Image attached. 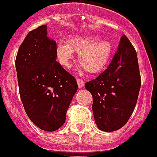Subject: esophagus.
Returning a JSON list of instances; mask_svg holds the SVG:
<instances>
[{
  "label": "esophagus",
  "mask_w": 157,
  "mask_h": 157,
  "mask_svg": "<svg viewBox=\"0 0 157 157\" xmlns=\"http://www.w3.org/2000/svg\"><path fill=\"white\" fill-rule=\"evenodd\" d=\"M76 81H77L78 88H82V87H83V86H84V82H83L82 79H81V78H77Z\"/></svg>",
  "instance_id": "1"
}]
</instances>
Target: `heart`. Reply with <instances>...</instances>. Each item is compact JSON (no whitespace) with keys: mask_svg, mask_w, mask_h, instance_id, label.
I'll return each mask as SVG.
<instances>
[{"mask_svg":"<svg viewBox=\"0 0 157 157\" xmlns=\"http://www.w3.org/2000/svg\"><path fill=\"white\" fill-rule=\"evenodd\" d=\"M78 51V62L82 68L90 74H97L102 71L110 61L113 45L109 40L101 39L93 34L74 35L67 42L57 43L56 52L59 62L63 66L69 67L74 52Z\"/></svg>","mask_w":157,"mask_h":157,"instance_id":"obj_1","label":"heart"}]
</instances>
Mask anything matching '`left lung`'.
<instances>
[{"mask_svg": "<svg viewBox=\"0 0 157 157\" xmlns=\"http://www.w3.org/2000/svg\"><path fill=\"white\" fill-rule=\"evenodd\" d=\"M85 86L93 96V113L100 130L112 132L125 125L134 112L141 87L137 53L125 35L106 70Z\"/></svg>", "mask_w": 157, "mask_h": 157, "instance_id": "obj_1", "label": "left lung"}]
</instances>
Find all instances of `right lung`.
<instances>
[{"instance_id":"add662e5","label":"right lung","mask_w":157,"mask_h":157,"mask_svg":"<svg viewBox=\"0 0 157 157\" xmlns=\"http://www.w3.org/2000/svg\"><path fill=\"white\" fill-rule=\"evenodd\" d=\"M56 43L42 25L28 33L16 59L19 94L26 113L41 130L55 131L63 125L78 84L56 61Z\"/></svg>"}]
</instances>
